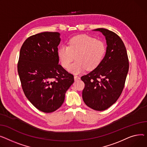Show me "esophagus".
Here are the masks:
<instances>
[{
  "instance_id": "obj_1",
  "label": "esophagus",
  "mask_w": 147,
  "mask_h": 147,
  "mask_svg": "<svg viewBox=\"0 0 147 147\" xmlns=\"http://www.w3.org/2000/svg\"><path fill=\"white\" fill-rule=\"evenodd\" d=\"M80 79V78L78 76H76V75H75L74 76V80L75 81H76V80H78Z\"/></svg>"
}]
</instances>
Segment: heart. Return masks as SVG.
Returning <instances> with one entry per match:
<instances>
[{"instance_id": "obj_1", "label": "heart", "mask_w": 147, "mask_h": 147, "mask_svg": "<svg viewBox=\"0 0 147 147\" xmlns=\"http://www.w3.org/2000/svg\"><path fill=\"white\" fill-rule=\"evenodd\" d=\"M106 52L104 42L87 35H80L71 38L67 46L62 45L57 50V55L63 67L70 65L75 56L76 61L68 71L73 74H80L85 69L91 71L102 62Z\"/></svg>"}]
</instances>
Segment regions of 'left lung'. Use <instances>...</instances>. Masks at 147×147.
Returning <instances> with one entry per match:
<instances>
[{
  "label": "left lung",
  "instance_id": "8db88e82",
  "mask_svg": "<svg viewBox=\"0 0 147 147\" xmlns=\"http://www.w3.org/2000/svg\"><path fill=\"white\" fill-rule=\"evenodd\" d=\"M106 40V52L100 65L82 76L85 83L82 98L85 105L97 111L107 109L122 94L129 70V60L124 43L119 36L105 28L94 30Z\"/></svg>",
  "mask_w": 147,
  "mask_h": 147
}]
</instances>
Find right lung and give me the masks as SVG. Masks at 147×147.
I'll return each instance as SVG.
<instances>
[{
	"label": "right lung",
	"mask_w": 147,
	"mask_h": 147,
	"mask_svg": "<svg viewBox=\"0 0 147 147\" xmlns=\"http://www.w3.org/2000/svg\"><path fill=\"white\" fill-rule=\"evenodd\" d=\"M57 32H43L26 40L21 48L18 72L24 92L32 105L45 113L58 109L74 76L59 64Z\"/></svg>",
	"instance_id": "right-lung-1"
}]
</instances>
